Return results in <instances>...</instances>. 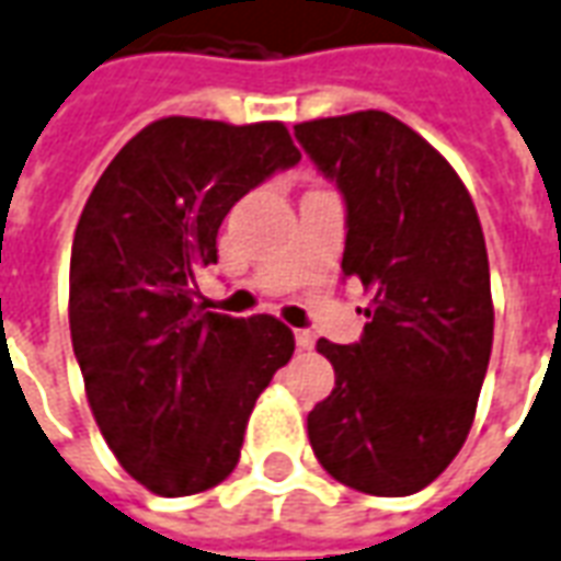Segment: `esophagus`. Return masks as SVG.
I'll return each mask as SVG.
<instances>
[{
	"mask_svg": "<svg viewBox=\"0 0 561 561\" xmlns=\"http://www.w3.org/2000/svg\"><path fill=\"white\" fill-rule=\"evenodd\" d=\"M294 339H297V347H300V351H312L314 347V335L309 333V330H297Z\"/></svg>",
	"mask_w": 561,
	"mask_h": 561,
	"instance_id": "1",
	"label": "esophagus"
}]
</instances>
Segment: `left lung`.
I'll use <instances>...</instances> for the list:
<instances>
[{
    "label": "left lung",
    "instance_id": "8db88e82",
    "mask_svg": "<svg viewBox=\"0 0 561 561\" xmlns=\"http://www.w3.org/2000/svg\"><path fill=\"white\" fill-rule=\"evenodd\" d=\"M294 136L344 198V279L371 294L359 342H318L335 389L309 413V443L347 488L410 496L455 460L488 375L479 214L455 169L389 112L302 122Z\"/></svg>",
    "mask_w": 561,
    "mask_h": 561
}]
</instances>
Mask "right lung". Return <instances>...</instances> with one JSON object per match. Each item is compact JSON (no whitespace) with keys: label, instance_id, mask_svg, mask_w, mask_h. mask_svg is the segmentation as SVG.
<instances>
[{"label":"right lung","instance_id":"right-lung-1","mask_svg":"<svg viewBox=\"0 0 561 561\" xmlns=\"http://www.w3.org/2000/svg\"><path fill=\"white\" fill-rule=\"evenodd\" d=\"M300 163L279 122L160 118L91 190L70 249V342L91 413L133 479L160 496L214 488L238 467L255 398L294 354L270 314L196 302L234 202Z\"/></svg>","mask_w":561,"mask_h":561}]
</instances>
